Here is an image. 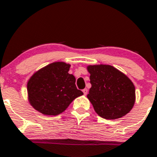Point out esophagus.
Returning a JSON list of instances; mask_svg holds the SVG:
<instances>
[{
	"instance_id": "1",
	"label": "esophagus",
	"mask_w": 157,
	"mask_h": 157,
	"mask_svg": "<svg viewBox=\"0 0 157 157\" xmlns=\"http://www.w3.org/2000/svg\"><path fill=\"white\" fill-rule=\"evenodd\" d=\"M83 94L87 95V92H88V90H87V88H84L83 90Z\"/></svg>"
}]
</instances>
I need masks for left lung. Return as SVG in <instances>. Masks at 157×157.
<instances>
[{
    "label": "left lung",
    "mask_w": 157,
    "mask_h": 157,
    "mask_svg": "<svg viewBox=\"0 0 157 157\" xmlns=\"http://www.w3.org/2000/svg\"><path fill=\"white\" fill-rule=\"evenodd\" d=\"M91 87L87 98L96 113L105 119L125 116L136 101V88L132 80L112 66L89 65Z\"/></svg>",
    "instance_id": "left-lung-1"
}]
</instances>
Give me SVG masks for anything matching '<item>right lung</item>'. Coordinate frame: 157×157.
<instances>
[{"mask_svg": "<svg viewBox=\"0 0 157 157\" xmlns=\"http://www.w3.org/2000/svg\"><path fill=\"white\" fill-rule=\"evenodd\" d=\"M70 64L55 62L36 71L27 83L28 99L36 111L45 115L63 112L73 101L83 94L76 79L68 73Z\"/></svg>", "mask_w": 157, "mask_h": 157, "instance_id": "add662e5", "label": "right lung"}]
</instances>
